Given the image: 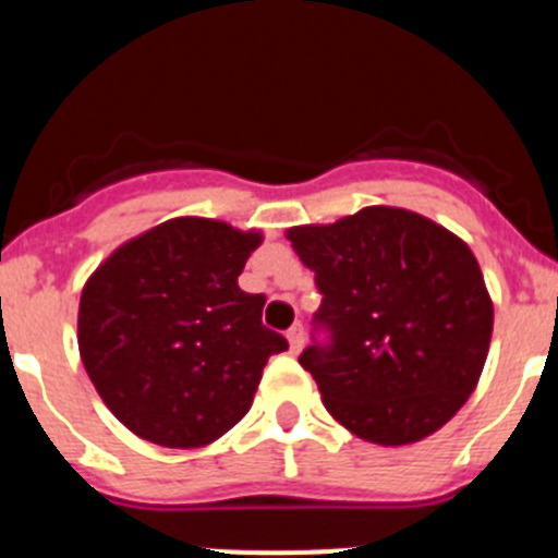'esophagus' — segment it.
<instances>
[{"label":"esophagus","instance_id":"34e87169","mask_svg":"<svg viewBox=\"0 0 558 558\" xmlns=\"http://www.w3.org/2000/svg\"><path fill=\"white\" fill-rule=\"evenodd\" d=\"M288 343H290V352H299L304 347V327L302 324H295V327L288 329Z\"/></svg>","mask_w":558,"mask_h":558}]
</instances>
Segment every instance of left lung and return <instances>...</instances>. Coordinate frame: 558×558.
<instances>
[{
  "instance_id": "1",
  "label": "left lung",
  "mask_w": 558,
  "mask_h": 558,
  "mask_svg": "<svg viewBox=\"0 0 558 558\" xmlns=\"http://www.w3.org/2000/svg\"><path fill=\"white\" fill-rule=\"evenodd\" d=\"M288 240L322 307L299 363L340 425L374 445H413L475 391L495 310L470 245L416 211L366 206Z\"/></svg>"
}]
</instances>
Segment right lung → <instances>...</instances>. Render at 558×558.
<instances>
[{"instance_id":"obj_1","label":"right lung","mask_w":558,"mask_h":558,"mask_svg":"<svg viewBox=\"0 0 558 558\" xmlns=\"http://www.w3.org/2000/svg\"><path fill=\"white\" fill-rule=\"evenodd\" d=\"M259 231L175 218L120 245L81 295L77 347L108 411L161 447H204L254 402L270 354L263 293L236 284Z\"/></svg>"}]
</instances>
